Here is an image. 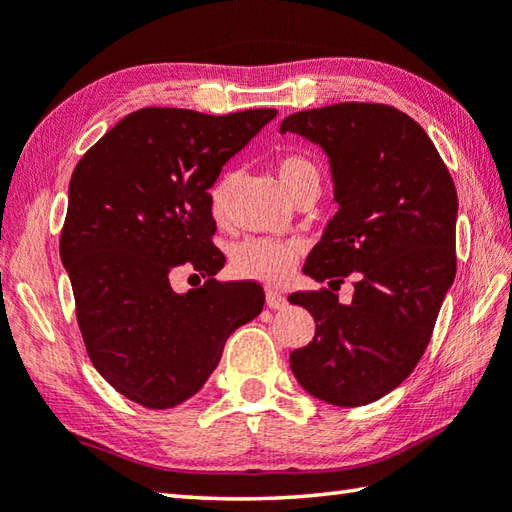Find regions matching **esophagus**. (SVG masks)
Here are the masks:
<instances>
[{"mask_svg":"<svg viewBox=\"0 0 512 512\" xmlns=\"http://www.w3.org/2000/svg\"><path fill=\"white\" fill-rule=\"evenodd\" d=\"M286 304H288L286 295H282L280 291H273V288H268V291H266V306H268V309H284Z\"/></svg>","mask_w":512,"mask_h":512,"instance_id":"34e87169","label":"esophagus"}]
</instances>
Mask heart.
<instances>
[{
	"mask_svg": "<svg viewBox=\"0 0 512 512\" xmlns=\"http://www.w3.org/2000/svg\"><path fill=\"white\" fill-rule=\"evenodd\" d=\"M277 176H280L291 199L306 185H320V172L313 161L302 154H286L277 161ZM239 179V172L224 170L210 188V215L215 221H226L228 203ZM302 253V244L297 239H273V237H246L230 248V271L266 284H277L291 273L293 264Z\"/></svg>",
	"mask_w": 512,
	"mask_h": 512,
	"instance_id": "obj_1",
	"label": "heart"
}]
</instances>
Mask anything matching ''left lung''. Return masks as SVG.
Here are the masks:
<instances>
[{
    "mask_svg": "<svg viewBox=\"0 0 512 512\" xmlns=\"http://www.w3.org/2000/svg\"><path fill=\"white\" fill-rule=\"evenodd\" d=\"M280 132L329 156L338 212L304 273L329 286L356 275L340 304L329 288L293 293L315 320L291 353L306 392L338 407L378 401L412 374L457 273V190L425 129L380 102H338L282 120Z\"/></svg>",
    "mask_w": 512,
    "mask_h": 512,
    "instance_id": "obj_1",
    "label": "left lung"
}]
</instances>
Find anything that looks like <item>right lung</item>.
<instances>
[{"instance_id": "add662e5", "label": "right lung", "mask_w": 512, "mask_h": 512, "mask_svg": "<svg viewBox=\"0 0 512 512\" xmlns=\"http://www.w3.org/2000/svg\"><path fill=\"white\" fill-rule=\"evenodd\" d=\"M275 116L145 107L73 170L60 257L91 365L129 401L150 410L188 401L219 365L230 333L262 311V286L215 280L226 257L212 244L208 190ZM179 267L207 282L174 294L169 275Z\"/></svg>"}]
</instances>
